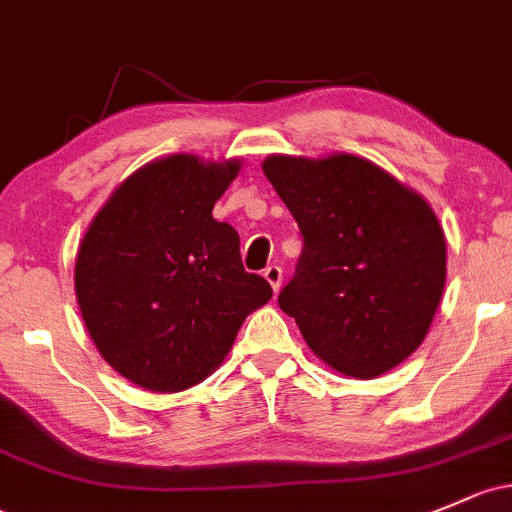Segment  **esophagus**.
<instances>
[{
  "label": "esophagus",
  "mask_w": 512,
  "mask_h": 512,
  "mask_svg": "<svg viewBox=\"0 0 512 512\" xmlns=\"http://www.w3.org/2000/svg\"><path fill=\"white\" fill-rule=\"evenodd\" d=\"M265 279H267V284H270V287L274 289V292H277L279 284H282V270H279L277 265H270L265 270Z\"/></svg>",
  "instance_id": "obj_1"
}]
</instances>
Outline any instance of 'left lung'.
<instances>
[{"mask_svg": "<svg viewBox=\"0 0 512 512\" xmlns=\"http://www.w3.org/2000/svg\"><path fill=\"white\" fill-rule=\"evenodd\" d=\"M262 171L304 235L297 274L279 294L328 368L378 378L417 351L446 284L437 213L373 161L270 154Z\"/></svg>", "mask_w": 512, "mask_h": 512, "instance_id": "8db88e82", "label": "left lung"}]
</instances>
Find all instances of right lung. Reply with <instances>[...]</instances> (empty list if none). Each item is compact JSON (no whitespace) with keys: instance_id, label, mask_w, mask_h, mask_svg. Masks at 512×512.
I'll return each mask as SVG.
<instances>
[{"instance_id":"right-lung-1","label":"right lung","mask_w":512,"mask_h":512,"mask_svg":"<svg viewBox=\"0 0 512 512\" xmlns=\"http://www.w3.org/2000/svg\"><path fill=\"white\" fill-rule=\"evenodd\" d=\"M242 159L171 154L129 174L80 240L75 299L105 363L152 392L203 383L272 299L213 206Z\"/></svg>"}]
</instances>
